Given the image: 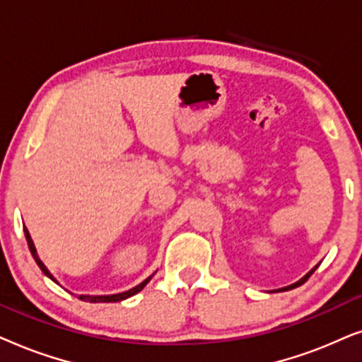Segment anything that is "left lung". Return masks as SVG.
<instances>
[{
  "label": "left lung",
  "mask_w": 362,
  "mask_h": 362,
  "mask_svg": "<svg viewBox=\"0 0 362 362\" xmlns=\"http://www.w3.org/2000/svg\"><path fill=\"white\" fill-rule=\"evenodd\" d=\"M317 267H320V264H316V267H315V268H313V269H310V272H308V273L305 274V276H303V278L300 279V281H296V283H295V285H290V286L283 288V290H285V291H286V290H291V288H296V286H300V285H303V283H305V281H306V279H308V278H310L313 273H315V269H316Z\"/></svg>",
  "instance_id": "8db88e82"
}]
</instances>
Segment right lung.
Listing matches in <instances>:
<instances>
[{
	"label": "right lung",
	"mask_w": 362,
	"mask_h": 362,
	"mask_svg": "<svg viewBox=\"0 0 362 362\" xmlns=\"http://www.w3.org/2000/svg\"><path fill=\"white\" fill-rule=\"evenodd\" d=\"M23 230H24V237H26L28 247H30V252H31V255H33V258H35L36 264H37V267L41 268V272L45 273L47 278L52 279V281H54V283H57V279H56L54 276H52L49 269L46 268V264L41 262V258H40V257H37L36 247H35V243H33V238H31L30 231H28V228H26V226H24V225H23ZM156 273H157V272H153V273L151 274V276L146 278V279H144L142 283H139L137 286H134V288H131V290H127V291H122V293H115V295H79V300H83V301H89V303H115V301H122V300H127V298H131V296H134V295H137L139 291H142L144 288H146L147 283L151 281L152 276H153V274H156ZM57 285H59V283H57Z\"/></svg>",
	"instance_id": "add662e5"
}]
</instances>
